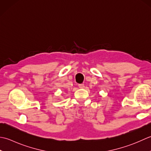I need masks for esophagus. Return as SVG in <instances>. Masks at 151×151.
<instances>
[{"instance_id":"34e87169","label":"esophagus","mask_w":151,"mask_h":151,"mask_svg":"<svg viewBox=\"0 0 151 151\" xmlns=\"http://www.w3.org/2000/svg\"><path fill=\"white\" fill-rule=\"evenodd\" d=\"M78 86H79V88H83L85 87L84 84H79Z\"/></svg>"}]
</instances>
